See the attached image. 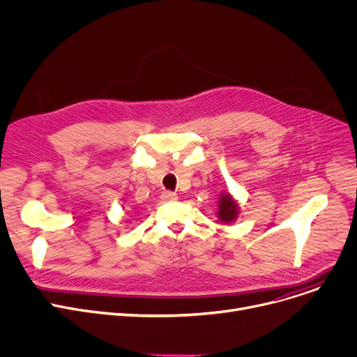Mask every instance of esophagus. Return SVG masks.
<instances>
[{
	"instance_id": "esophagus-1",
	"label": "esophagus",
	"mask_w": 357,
	"mask_h": 357,
	"mask_svg": "<svg viewBox=\"0 0 357 357\" xmlns=\"http://www.w3.org/2000/svg\"><path fill=\"white\" fill-rule=\"evenodd\" d=\"M161 199L164 202H173V200H177V195L173 193V192H162Z\"/></svg>"
}]
</instances>
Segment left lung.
<instances>
[{
    "label": "left lung",
    "instance_id": "8db88e82",
    "mask_svg": "<svg viewBox=\"0 0 357 357\" xmlns=\"http://www.w3.org/2000/svg\"><path fill=\"white\" fill-rule=\"evenodd\" d=\"M239 213V207L236 202L232 199L229 193L222 195L219 199V208H218V218L223 223H232Z\"/></svg>",
    "mask_w": 357,
    "mask_h": 357
}]
</instances>
